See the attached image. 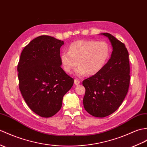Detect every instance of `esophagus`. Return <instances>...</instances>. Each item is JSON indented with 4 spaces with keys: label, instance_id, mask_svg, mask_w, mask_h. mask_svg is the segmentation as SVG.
<instances>
[{
    "label": "esophagus",
    "instance_id": "1",
    "mask_svg": "<svg viewBox=\"0 0 147 147\" xmlns=\"http://www.w3.org/2000/svg\"><path fill=\"white\" fill-rule=\"evenodd\" d=\"M74 84L76 85H78L80 84V81L78 80H74Z\"/></svg>",
    "mask_w": 147,
    "mask_h": 147
}]
</instances>
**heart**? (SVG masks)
<instances>
[{
	"mask_svg": "<svg viewBox=\"0 0 147 147\" xmlns=\"http://www.w3.org/2000/svg\"><path fill=\"white\" fill-rule=\"evenodd\" d=\"M111 49L105 41L94 40H78L70 44L69 51H63L60 61L64 70L68 74L76 70L78 76H83L87 73L94 75L103 69L110 58Z\"/></svg>",
	"mask_w": 147,
	"mask_h": 147,
	"instance_id": "1",
	"label": "heart"
}]
</instances>
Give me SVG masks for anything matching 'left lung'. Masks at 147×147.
I'll use <instances>...</instances> for the list:
<instances>
[{"label": "left lung", "instance_id": "obj_1", "mask_svg": "<svg viewBox=\"0 0 147 147\" xmlns=\"http://www.w3.org/2000/svg\"><path fill=\"white\" fill-rule=\"evenodd\" d=\"M113 47L110 59L100 72L84 80L83 105L92 116L103 118L120 107L127 95L130 80L129 54L125 45L109 33Z\"/></svg>", "mask_w": 147, "mask_h": 147}]
</instances>
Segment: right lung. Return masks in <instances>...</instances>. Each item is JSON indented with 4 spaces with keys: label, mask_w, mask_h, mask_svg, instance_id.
I'll return each mask as SVG.
<instances>
[{
    "label": "right lung",
    "mask_w": 147,
    "mask_h": 147,
    "mask_svg": "<svg viewBox=\"0 0 147 147\" xmlns=\"http://www.w3.org/2000/svg\"><path fill=\"white\" fill-rule=\"evenodd\" d=\"M64 41L48 36L31 40L22 50L18 66L19 89L30 110L40 117H53L62 107L64 95L74 79L61 67Z\"/></svg>",
    "instance_id": "right-lung-1"
}]
</instances>
